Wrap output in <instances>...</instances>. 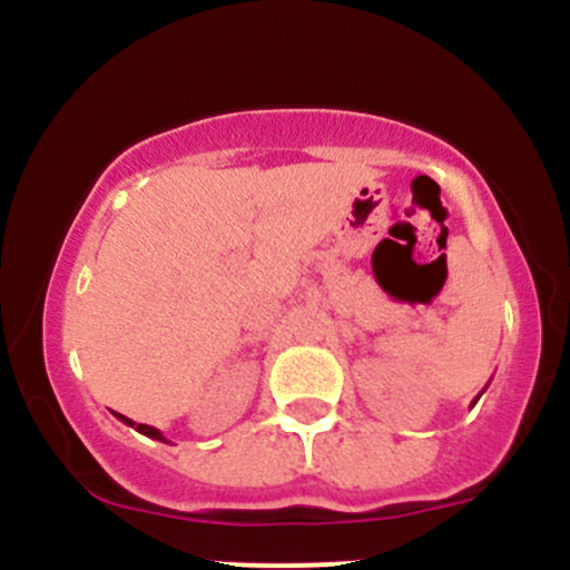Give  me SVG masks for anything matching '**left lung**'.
I'll use <instances>...</instances> for the list:
<instances>
[{
    "mask_svg": "<svg viewBox=\"0 0 570 570\" xmlns=\"http://www.w3.org/2000/svg\"><path fill=\"white\" fill-rule=\"evenodd\" d=\"M480 396H482V394H480ZM480 396H476V399H480ZM476 399H474V402H472V404H476Z\"/></svg>",
    "mask_w": 570,
    "mask_h": 570,
    "instance_id": "left-lung-1",
    "label": "left lung"
}]
</instances>
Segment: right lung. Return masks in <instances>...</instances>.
<instances>
[{
  "mask_svg": "<svg viewBox=\"0 0 570 570\" xmlns=\"http://www.w3.org/2000/svg\"><path fill=\"white\" fill-rule=\"evenodd\" d=\"M115 415H117V421H122V423H126V426L136 429V431H139V434H144V436H149V440H158V442H166V444H171V442H168L166 436H163L160 431L155 429V426H147V423H134V421H130V417L120 415V412H115Z\"/></svg>",
  "mask_w": 570,
  "mask_h": 570,
  "instance_id": "right-lung-1",
  "label": "right lung"
}]
</instances>
